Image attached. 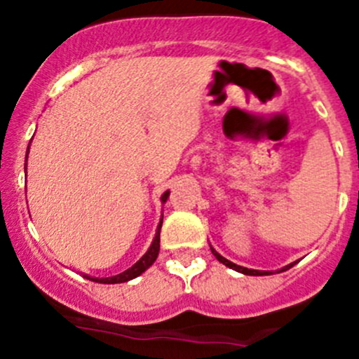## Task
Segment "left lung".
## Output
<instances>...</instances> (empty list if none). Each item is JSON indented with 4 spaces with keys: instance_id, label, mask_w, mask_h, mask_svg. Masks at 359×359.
I'll list each match as a JSON object with an SVG mask.
<instances>
[{
    "instance_id": "obj_1",
    "label": "left lung",
    "mask_w": 359,
    "mask_h": 359,
    "mask_svg": "<svg viewBox=\"0 0 359 359\" xmlns=\"http://www.w3.org/2000/svg\"><path fill=\"white\" fill-rule=\"evenodd\" d=\"M210 250H212V253H213V255H215V259L219 260V262H222L224 266L231 267V269L238 271V273L250 274V276H264V274H273V273H271V271H257V269H248V267H241V266H238V264H233V262H231V260L224 259V257L220 255V253H217V252H215V248H213V247H210ZM293 264H295V262H293ZM293 264H290V266H285L283 269H280V271H287V269H290V267L293 266Z\"/></svg>"
}]
</instances>
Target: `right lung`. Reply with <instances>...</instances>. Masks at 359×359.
<instances>
[{
  "label": "right lung",
  "mask_w": 359,
  "mask_h": 359,
  "mask_svg": "<svg viewBox=\"0 0 359 359\" xmlns=\"http://www.w3.org/2000/svg\"><path fill=\"white\" fill-rule=\"evenodd\" d=\"M27 153H29V147H27ZM168 196H170V191H166V193L161 196V201L165 203L166 200H168ZM161 224H163V219H161V222H159L158 231H156V236H154V240H153V243H151L149 250H147V252L142 255V259H140L139 262L133 264V266L130 267V269L123 271V273L116 274V276L100 278V280H99V278H90V276H86V274H85L86 280L99 281V283H104V285H114V283H125V281H130V280H133V278L140 276V274H142L146 269H149V267L154 264V260L158 259V253H159V231H161Z\"/></svg>",
  "instance_id": "1"
}]
</instances>
